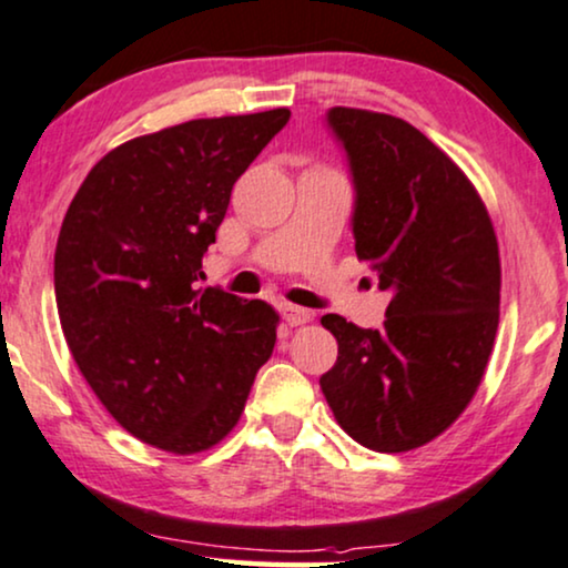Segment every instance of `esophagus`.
I'll list each match as a JSON object with an SVG mask.
<instances>
[{"mask_svg":"<svg viewBox=\"0 0 568 568\" xmlns=\"http://www.w3.org/2000/svg\"><path fill=\"white\" fill-rule=\"evenodd\" d=\"M280 312H283V320L288 322L291 327L306 325V322L312 320V312H308V308H301V306H293V304H283V306H280Z\"/></svg>","mask_w":568,"mask_h":568,"instance_id":"1","label":"esophagus"}]
</instances>
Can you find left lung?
Masks as SVG:
<instances>
[{
	"mask_svg": "<svg viewBox=\"0 0 568 568\" xmlns=\"http://www.w3.org/2000/svg\"><path fill=\"white\" fill-rule=\"evenodd\" d=\"M327 128L354 183L356 256L393 298L379 329L322 317L337 362L320 387L356 443L400 454L454 425L483 383L498 329V241L469 178L406 120L333 106Z\"/></svg>",
	"mask_w": 568,
	"mask_h": 568,
	"instance_id": "left-lung-1",
	"label": "left lung"
}]
</instances>
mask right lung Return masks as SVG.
Returning a JSON list of instances; mask_svg holds the SVG:
<instances>
[{
    "label": "right lung",
    "mask_w": 568,
    "mask_h": 568,
    "mask_svg": "<svg viewBox=\"0 0 568 568\" xmlns=\"http://www.w3.org/2000/svg\"><path fill=\"white\" fill-rule=\"evenodd\" d=\"M288 118L191 120L128 141L93 164L62 220L54 296L70 354L106 412L170 454L231 433L275 348V308L199 277L233 183Z\"/></svg>",
    "instance_id": "obj_1"
}]
</instances>
